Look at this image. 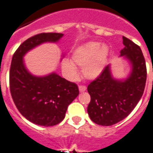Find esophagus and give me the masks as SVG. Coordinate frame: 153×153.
<instances>
[{"label": "esophagus", "mask_w": 153, "mask_h": 153, "mask_svg": "<svg viewBox=\"0 0 153 153\" xmlns=\"http://www.w3.org/2000/svg\"><path fill=\"white\" fill-rule=\"evenodd\" d=\"M79 91H80V92H84V91H86V86H79Z\"/></svg>", "instance_id": "obj_1"}]
</instances>
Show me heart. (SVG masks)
<instances>
[{"label":"heart","instance_id":"b5f03b06","mask_svg":"<svg viewBox=\"0 0 153 153\" xmlns=\"http://www.w3.org/2000/svg\"><path fill=\"white\" fill-rule=\"evenodd\" d=\"M108 55L109 48L106 45H101L98 42H88L75 49L71 55V62L68 60L62 62V69L68 78L74 79L78 75L74 65L82 68L85 78L96 79L104 71Z\"/></svg>","mask_w":153,"mask_h":153}]
</instances>
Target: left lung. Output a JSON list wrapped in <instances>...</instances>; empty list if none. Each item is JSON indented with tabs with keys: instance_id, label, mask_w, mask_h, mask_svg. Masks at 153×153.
<instances>
[{
	"instance_id": "1",
	"label": "left lung",
	"mask_w": 153,
	"mask_h": 153,
	"mask_svg": "<svg viewBox=\"0 0 153 153\" xmlns=\"http://www.w3.org/2000/svg\"><path fill=\"white\" fill-rule=\"evenodd\" d=\"M122 38L125 48L120 51V56H125L132 67L128 78L114 79L108 65L87 87L91 95L87 112L91 120L99 126H113L126 118L145 91L147 70L141 49L128 38Z\"/></svg>"
}]
</instances>
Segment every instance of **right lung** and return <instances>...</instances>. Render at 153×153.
Segmentation results:
<instances>
[{"instance_id": "right-lung-1", "label": "right lung", "mask_w": 153, "mask_h": 153, "mask_svg": "<svg viewBox=\"0 0 153 153\" xmlns=\"http://www.w3.org/2000/svg\"><path fill=\"white\" fill-rule=\"evenodd\" d=\"M62 33H40L30 37L14 53L9 71V86L13 102L19 112L32 123L53 126L64 119L67 107L79 95L78 86L55 72L36 76L25 67L23 58L40 44L56 43Z\"/></svg>"}]
</instances>
